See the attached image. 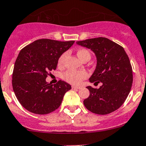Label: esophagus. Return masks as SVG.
Listing matches in <instances>:
<instances>
[{
	"label": "esophagus",
	"instance_id": "1",
	"mask_svg": "<svg viewBox=\"0 0 146 146\" xmlns=\"http://www.w3.org/2000/svg\"><path fill=\"white\" fill-rule=\"evenodd\" d=\"M72 88H73V89H74V90H79V89H80V87L75 86V85H73V86H72Z\"/></svg>",
	"mask_w": 146,
	"mask_h": 146
}]
</instances>
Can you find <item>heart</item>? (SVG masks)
<instances>
[{
    "label": "heart",
    "instance_id": "1",
    "mask_svg": "<svg viewBox=\"0 0 146 146\" xmlns=\"http://www.w3.org/2000/svg\"><path fill=\"white\" fill-rule=\"evenodd\" d=\"M67 54L64 53L60 56L58 60V66L62 67L64 66L65 58ZM77 56L80 60L85 58H90V53L86 48H79L77 51ZM88 77V73L85 70H68L63 74V78L68 83L74 85H78L82 82L84 79Z\"/></svg>",
    "mask_w": 146,
    "mask_h": 146
}]
</instances>
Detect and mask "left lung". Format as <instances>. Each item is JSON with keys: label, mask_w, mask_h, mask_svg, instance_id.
<instances>
[{"label": "left lung", "mask_w": 146, "mask_h": 146, "mask_svg": "<svg viewBox=\"0 0 146 146\" xmlns=\"http://www.w3.org/2000/svg\"><path fill=\"white\" fill-rule=\"evenodd\" d=\"M76 44L94 52L96 68L89 80L102 83L98 89L87 87L90 96L84 100L85 107L102 115L118 110L127 98L133 82L131 65L124 48L105 37L85 39Z\"/></svg>", "instance_id": "8db88e82"}]
</instances>
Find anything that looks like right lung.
Here are the masks:
<instances>
[{
  "label": "right lung",
  "mask_w": 146,
  "mask_h": 146,
  "mask_svg": "<svg viewBox=\"0 0 146 146\" xmlns=\"http://www.w3.org/2000/svg\"><path fill=\"white\" fill-rule=\"evenodd\" d=\"M74 42L38 39L20 51L12 84L16 98L24 108L35 114H46L60 107L71 86L62 80L52 85L46 78L50 71L56 70L58 58Z\"/></svg>",
  "instance_id": "add662e5"
}]
</instances>
